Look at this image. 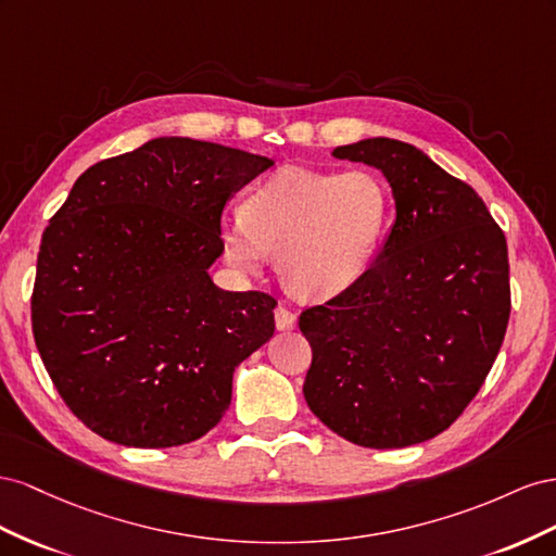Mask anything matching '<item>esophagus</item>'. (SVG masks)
<instances>
[{
	"mask_svg": "<svg viewBox=\"0 0 556 556\" xmlns=\"http://www.w3.org/2000/svg\"><path fill=\"white\" fill-rule=\"evenodd\" d=\"M275 324L279 330H291L295 328V314L287 305L279 303L275 309Z\"/></svg>",
	"mask_w": 556,
	"mask_h": 556,
	"instance_id": "obj_1",
	"label": "esophagus"
}]
</instances>
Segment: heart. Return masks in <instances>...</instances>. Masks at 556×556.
<instances>
[{"instance_id": "b5f03b06", "label": "heart", "mask_w": 556, "mask_h": 556, "mask_svg": "<svg viewBox=\"0 0 556 556\" xmlns=\"http://www.w3.org/2000/svg\"><path fill=\"white\" fill-rule=\"evenodd\" d=\"M387 218L389 190L372 169L281 167L244 198L242 220L220 228V249L244 273L277 256L293 295L328 300L366 273Z\"/></svg>"}]
</instances>
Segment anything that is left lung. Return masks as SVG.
<instances>
[{
	"label": "left lung",
	"mask_w": 556,
	"mask_h": 556,
	"mask_svg": "<svg viewBox=\"0 0 556 556\" xmlns=\"http://www.w3.org/2000/svg\"><path fill=\"white\" fill-rule=\"evenodd\" d=\"M332 155L384 174L395 220L352 287L300 314L312 346L303 393L354 445L409 447L462 417L494 366L510 319L505 235L417 147L375 137Z\"/></svg>",
	"instance_id": "left-lung-1"
}]
</instances>
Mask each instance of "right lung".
<instances>
[{"instance_id":"right-lung-1","label":"right lung","mask_w":556,"mask_h":556,"mask_svg":"<svg viewBox=\"0 0 556 556\" xmlns=\"http://www.w3.org/2000/svg\"><path fill=\"white\" fill-rule=\"evenodd\" d=\"M273 161L188 137L88 167L43 230L31 332L58 393L125 447H177L226 415L277 300L224 291L220 216Z\"/></svg>"}]
</instances>
